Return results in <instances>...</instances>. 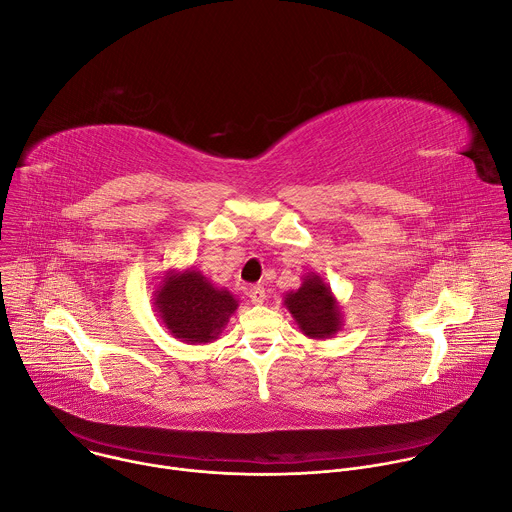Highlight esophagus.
Here are the masks:
<instances>
[{"label":"esophagus","mask_w":512,"mask_h":512,"mask_svg":"<svg viewBox=\"0 0 512 512\" xmlns=\"http://www.w3.org/2000/svg\"><path fill=\"white\" fill-rule=\"evenodd\" d=\"M249 300L253 302V304H263L265 302V287L263 285H253L251 289H249Z\"/></svg>","instance_id":"34e87169"}]
</instances>
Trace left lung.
<instances>
[{
    "label": "left lung",
    "instance_id": "8db88e82",
    "mask_svg": "<svg viewBox=\"0 0 512 512\" xmlns=\"http://www.w3.org/2000/svg\"><path fill=\"white\" fill-rule=\"evenodd\" d=\"M283 306L296 320L300 332L312 340L332 338L344 326L340 302L324 277L314 271L302 277V285L298 289L287 291Z\"/></svg>",
    "mask_w": 512,
    "mask_h": 512
}]
</instances>
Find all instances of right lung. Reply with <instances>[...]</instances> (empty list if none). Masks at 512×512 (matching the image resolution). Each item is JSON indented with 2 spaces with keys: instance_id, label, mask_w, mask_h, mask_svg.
Returning a JSON list of instances; mask_svg holds the SVG:
<instances>
[{
  "instance_id": "1",
  "label": "right lung",
  "mask_w": 512,
  "mask_h": 512,
  "mask_svg": "<svg viewBox=\"0 0 512 512\" xmlns=\"http://www.w3.org/2000/svg\"><path fill=\"white\" fill-rule=\"evenodd\" d=\"M154 308L168 332L186 344L214 342L239 308L227 287L200 269H168L154 291Z\"/></svg>"
}]
</instances>
